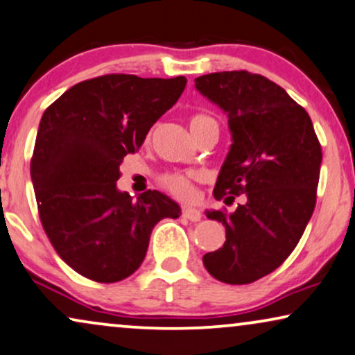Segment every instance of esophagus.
<instances>
[{
	"label": "esophagus",
	"mask_w": 355,
	"mask_h": 355,
	"mask_svg": "<svg viewBox=\"0 0 355 355\" xmlns=\"http://www.w3.org/2000/svg\"><path fill=\"white\" fill-rule=\"evenodd\" d=\"M182 216L185 217V219L191 220V222H198L201 220V212L195 209V207H183L182 209Z\"/></svg>",
	"instance_id": "esophagus-1"
}]
</instances>
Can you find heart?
<instances>
[{"label":"heart","instance_id":"heart-1","mask_svg":"<svg viewBox=\"0 0 355 355\" xmlns=\"http://www.w3.org/2000/svg\"><path fill=\"white\" fill-rule=\"evenodd\" d=\"M209 125H217V123L214 118L202 115V113L193 115L190 120V128L195 136ZM200 180H201V173L198 172H173V173L164 175L162 187L170 193V195L178 198V200L190 201L191 198L195 196V183Z\"/></svg>","mask_w":355,"mask_h":355}]
</instances>
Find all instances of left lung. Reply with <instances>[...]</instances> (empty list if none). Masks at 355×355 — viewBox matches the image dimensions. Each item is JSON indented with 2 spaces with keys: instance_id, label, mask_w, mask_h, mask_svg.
Returning <instances> with one entry per match:
<instances>
[{
  "instance_id": "obj_1",
  "label": "left lung",
  "mask_w": 355,
  "mask_h": 355,
  "mask_svg": "<svg viewBox=\"0 0 355 355\" xmlns=\"http://www.w3.org/2000/svg\"><path fill=\"white\" fill-rule=\"evenodd\" d=\"M195 87L229 118L230 150L214 196L245 193L234 212L207 211L225 242L206 253L207 272L225 284H250L272 272L299 243L316 202L321 146L304 107L276 83L248 71L200 76Z\"/></svg>"
}]
</instances>
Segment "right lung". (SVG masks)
Instances as JSON below:
<instances>
[{
	"label": "right lung",
	"instance_id": "add662e5",
	"mask_svg": "<svg viewBox=\"0 0 355 355\" xmlns=\"http://www.w3.org/2000/svg\"><path fill=\"white\" fill-rule=\"evenodd\" d=\"M185 86V76H98L68 89L42 115L31 160L40 220L60 258L87 279L131 276L154 225L180 216L160 191L133 200L116 180L123 157L141 148Z\"/></svg>",
	"mask_w": 355,
	"mask_h": 355
}]
</instances>
